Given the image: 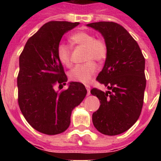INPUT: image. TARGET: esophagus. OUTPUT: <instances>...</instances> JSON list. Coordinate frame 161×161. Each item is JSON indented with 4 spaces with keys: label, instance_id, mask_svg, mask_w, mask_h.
Segmentation results:
<instances>
[{
    "label": "esophagus",
    "instance_id": "1",
    "mask_svg": "<svg viewBox=\"0 0 161 161\" xmlns=\"http://www.w3.org/2000/svg\"><path fill=\"white\" fill-rule=\"evenodd\" d=\"M86 88H87V91H88V93H87V94L88 95H90L91 93H90V86L89 85H85Z\"/></svg>",
    "mask_w": 161,
    "mask_h": 161
}]
</instances>
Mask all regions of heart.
<instances>
[{
  "mask_svg": "<svg viewBox=\"0 0 161 161\" xmlns=\"http://www.w3.org/2000/svg\"><path fill=\"white\" fill-rule=\"evenodd\" d=\"M71 42L74 45L86 47L85 60L87 63L75 66L68 72V78L72 81L79 83H88L96 73L97 66L94 62H102L107 57V46L101 39H95L90 32L80 31L73 34L70 37ZM58 60L66 67L71 66V49L68 45L61 42L57 49Z\"/></svg>",
  "mask_w": 161,
  "mask_h": 161,
  "instance_id": "1",
  "label": "heart"
}]
</instances>
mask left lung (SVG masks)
<instances>
[{"label": "left lung", "instance_id": "left-lung-1", "mask_svg": "<svg viewBox=\"0 0 161 161\" xmlns=\"http://www.w3.org/2000/svg\"><path fill=\"white\" fill-rule=\"evenodd\" d=\"M87 26L100 32L107 46L105 63L97 80L108 90H91L101 103L93 114V124L103 135H119L135 125L141 113L146 86L145 58L136 41L119 24L99 21Z\"/></svg>", "mask_w": 161, "mask_h": 161}]
</instances>
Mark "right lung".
Segmentation results:
<instances>
[{
  "label": "right lung",
  "instance_id": "add662e5",
  "mask_svg": "<svg viewBox=\"0 0 161 161\" xmlns=\"http://www.w3.org/2000/svg\"><path fill=\"white\" fill-rule=\"evenodd\" d=\"M79 22L49 21L27 40L19 58L18 103L24 118L39 132L53 135L70 125L74 108L84 99L87 89L78 82L68 83L62 92L56 84L68 81L57 54L63 36Z\"/></svg>",
  "mask_w": 161,
  "mask_h": 161
}]
</instances>
